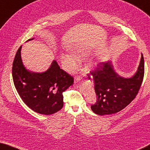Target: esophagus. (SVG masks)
Returning a JSON list of instances; mask_svg holds the SVG:
<instances>
[{"mask_svg":"<svg viewBox=\"0 0 150 150\" xmlns=\"http://www.w3.org/2000/svg\"><path fill=\"white\" fill-rule=\"evenodd\" d=\"M81 77L80 76H77V77H75V82H79V81H81Z\"/></svg>","mask_w":150,"mask_h":150,"instance_id":"1","label":"esophagus"}]
</instances>
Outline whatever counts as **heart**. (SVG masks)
<instances>
[{
	"label": "heart",
	"instance_id": "b5f03b06",
	"mask_svg": "<svg viewBox=\"0 0 150 150\" xmlns=\"http://www.w3.org/2000/svg\"><path fill=\"white\" fill-rule=\"evenodd\" d=\"M73 55L63 54L62 62L65 69L68 72L73 73L77 69L78 60L81 61L87 56L88 53L85 48L77 47L73 51Z\"/></svg>",
	"mask_w": 150,
	"mask_h": 150
}]
</instances>
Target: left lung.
<instances>
[{
    "label": "left lung",
    "instance_id": "left-lung-1",
    "mask_svg": "<svg viewBox=\"0 0 150 150\" xmlns=\"http://www.w3.org/2000/svg\"><path fill=\"white\" fill-rule=\"evenodd\" d=\"M93 76L96 101L91 109L96 115L115 114L128 105L138 94L144 75L143 55L133 77L124 78L114 70L110 61L98 63L90 72Z\"/></svg>",
    "mask_w": 150,
    "mask_h": 150
}]
</instances>
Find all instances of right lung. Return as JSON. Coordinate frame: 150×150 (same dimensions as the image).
I'll use <instances>...</instances> for the list:
<instances>
[{
  "instance_id": "1",
  "label": "right lung",
  "mask_w": 150,
  "mask_h": 150,
  "mask_svg": "<svg viewBox=\"0 0 150 150\" xmlns=\"http://www.w3.org/2000/svg\"><path fill=\"white\" fill-rule=\"evenodd\" d=\"M21 48L18 50L12 63V78L18 93L35 112L45 115L57 112L63 106V93L73 85V77L60 69L55 60L44 73L27 70L22 62Z\"/></svg>"
}]
</instances>
